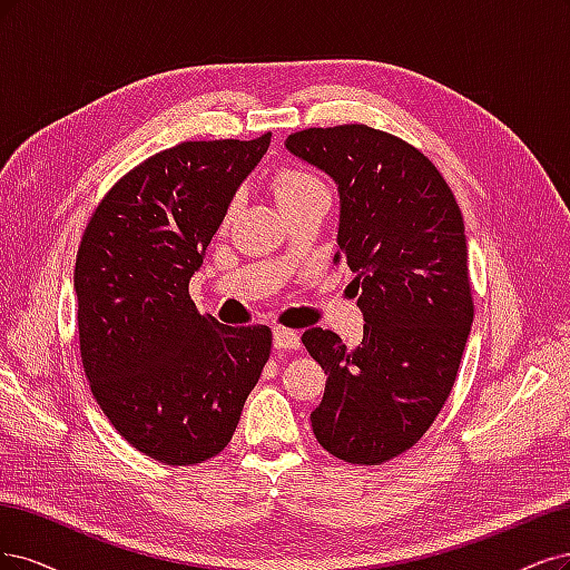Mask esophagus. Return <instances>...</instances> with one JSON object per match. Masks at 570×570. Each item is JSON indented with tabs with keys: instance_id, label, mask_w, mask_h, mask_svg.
<instances>
[{
	"instance_id": "1",
	"label": "esophagus",
	"mask_w": 570,
	"mask_h": 570,
	"mask_svg": "<svg viewBox=\"0 0 570 570\" xmlns=\"http://www.w3.org/2000/svg\"><path fill=\"white\" fill-rule=\"evenodd\" d=\"M274 347L277 351H298L301 347V336L296 332H291V328H284V326H277L274 328Z\"/></svg>"
}]
</instances>
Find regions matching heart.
I'll list each match as a JSON object with an SVG mask.
<instances>
[{"label": "heart", "instance_id": "heart-1", "mask_svg": "<svg viewBox=\"0 0 570 570\" xmlns=\"http://www.w3.org/2000/svg\"><path fill=\"white\" fill-rule=\"evenodd\" d=\"M322 187L324 185L320 181V177L309 175L305 170H298V168H284L272 179V194H274V198H277L282 210L301 204L307 194L317 191ZM232 215H234V206H229L227 219H232Z\"/></svg>", "mask_w": 570, "mask_h": 570}]
</instances>
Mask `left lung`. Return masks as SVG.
<instances>
[{"label": "left lung", "instance_id": "1", "mask_svg": "<svg viewBox=\"0 0 570 570\" xmlns=\"http://www.w3.org/2000/svg\"><path fill=\"white\" fill-rule=\"evenodd\" d=\"M286 149L336 181L334 261L355 272L364 317L355 351L328 328L303 334L326 374L312 431L343 462H389L429 431L464 355L473 301L462 210L424 154L374 127H309Z\"/></svg>", "mask_w": 570, "mask_h": 570}]
</instances>
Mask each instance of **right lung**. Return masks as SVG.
<instances>
[{"mask_svg":"<svg viewBox=\"0 0 570 570\" xmlns=\"http://www.w3.org/2000/svg\"><path fill=\"white\" fill-rule=\"evenodd\" d=\"M269 139L185 141L146 158L82 234L72 286L89 389L114 429L156 462L191 466L223 452L269 357L267 326H225L189 296Z\"/></svg>","mask_w":570,"mask_h":570,"instance_id":"add662e5","label":"right lung"}]
</instances>
